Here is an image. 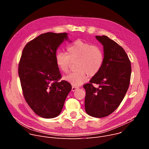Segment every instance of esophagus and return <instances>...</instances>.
<instances>
[{"instance_id": "1", "label": "esophagus", "mask_w": 149, "mask_h": 149, "mask_svg": "<svg viewBox=\"0 0 149 149\" xmlns=\"http://www.w3.org/2000/svg\"><path fill=\"white\" fill-rule=\"evenodd\" d=\"M78 87H72V91H75L77 89H78Z\"/></svg>"}]
</instances>
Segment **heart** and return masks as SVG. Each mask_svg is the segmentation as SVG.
<instances>
[{
    "label": "heart",
    "instance_id": "b5f03b06",
    "mask_svg": "<svg viewBox=\"0 0 149 149\" xmlns=\"http://www.w3.org/2000/svg\"><path fill=\"white\" fill-rule=\"evenodd\" d=\"M67 53L58 52L55 55L56 64L63 73L70 70L71 63L77 60L75 69L63 78L74 87H78L86 82L88 75L93 77L102 67L104 56L102 50L90 42L77 39L67 48Z\"/></svg>",
    "mask_w": 149,
    "mask_h": 149
}]
</instances>
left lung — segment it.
I'll list each match as a JSON object with an SVG mask.
<instances>
[{"instance_id":"obj_1","label":"left lung","mask_w":149,"mask_h":149,"mask_svg":"<svg viewBox=\"0 0 149 149\" xmlns=\"http://www.w3.org/2000/svg\"><path fill=\"white\" fill-rule=\"evenodd\" d=\"M95 38L103 45L104 60L99 72L83 86L85 109L89 116L102 118L113 113L123 101L130 85L132 67L124 49L115 41L105 35Z\"/></svg>"}]
</instances>
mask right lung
Wrapping results in <instances>:
<instances>
[{
  "label": "right lung",
  "instance_id": "add662e5",
  "mask_svg": "<svg viewBox=\"0 0 149 149\" xmlns=\"http://www.w3.org/2000/svg\"><path fill=\"white\" fill-rule=\"evenodd\" d=\"M66 32L42 33L28 42L19 63L18 74L26 102L38 116L54 118L61 113L72 89L62 76L55 62L57 48Z\"/></svg>",
  "mask_w": 149,
  "mask_h": 149
}]
</instances>
